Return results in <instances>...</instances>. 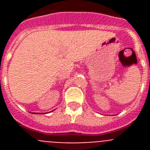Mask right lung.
I'll use <instances>...</instances> for the list:
<instances>
[{"instance_id":"1","label":"right lung","mask_w":150,"mask_h":150,"mask_svg":"<svg viewBox=\"0 0 150 150\" xmlns=\"http://www.w3.org/2000/svg\"><path fill=\"white\" fill-rule=\"evenodd\" d=\"M37 114H38V113H37Z\"/></svg>"}]
</instances>
